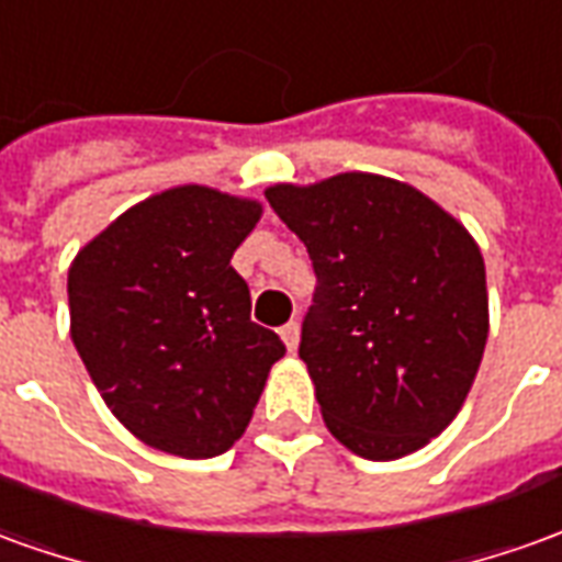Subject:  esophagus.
Wrapping results in <instances>:
<instances>
[{
  "label": "esophagus",
  "instance_id": "34e87169",
  "mask_svg": "<svg viewBox=\"0 0 562 562\" xmlns=\"http://www.w3.org/2000/svg\"><path fill=\"white\" fill-rule=\"evenodd\" d=\"M280 337H282V344H285V349H289V352H294V349H297V340H301V325H297V322L282 325Z\"/></svg>",
  "mask_w": 562,
  "mask_h": 562
}]
</instances>
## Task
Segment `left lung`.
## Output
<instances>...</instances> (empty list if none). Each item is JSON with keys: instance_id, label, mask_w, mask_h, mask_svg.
Listing matches in <instances>:
<instances>
[{"instance_id": "obj_1", "label": "left lung", "mask_w": 562, "mask_h": 562, "mask_svg": "<svg viewBox=\"0 0 562 562\" xmlns=\"http://www.w3.org/2000/svg\"><path fill=\"white\" fill-rule=\"evenodd\" d=\"M265 194L319 280L297 352L328 431L374 462L426 447L484 359L490 301L474 237L423 191L376 172Z\"/></svg>"}]
</instances>
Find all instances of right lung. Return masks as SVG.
<instances>
[{
	"label": "right lung",
	"mask_w": 562,
	"mask_h": 562,
	"mask_svg": "<svg viewBox=\"0 0 562 562\" xmlns=\"http://www.w3.org/2000/svg\"><path fill=\"white\" fill-rule=\"evenodd\" d=\"M265 206L176 186L121 213L69 265V335L127 431L170 457L237 445L282 340L249 319L231 258Z\"/></svg>",
	"instance_id": "1"
}]
</instances>
